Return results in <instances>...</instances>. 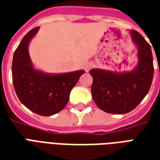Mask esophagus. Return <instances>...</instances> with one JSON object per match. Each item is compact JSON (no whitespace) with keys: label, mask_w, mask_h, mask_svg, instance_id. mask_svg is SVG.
<instances>
[{"label":"esophagus","mask_w":160,"mask_h":160,"mask_svg":"<svg viewBox=\"0 0 160 160\" xmlns=\"http://www.w3.org/2000/svg\"><path fill=\"white\" fill-rule=\"evenodd\" d=\"M93 67H94V64H93V63H88V64L84 66V69L86 72H88V71L91 70Z\"/></svg>","instance_id":"34e87169"}]
</instances>
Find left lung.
I'll list each match as a JSON object with an SVG mask.
<instances>
[{"label":"left lung","mask_w":160,"mask_h":160,"mask_svg":"<svg viewBox=\"0 0 160 160\" xmlns=\"http://www.w3.org/2000/svg\"><path fill=\"white\" fill-rule=\"evenodd\" d=\"M130 33L139 50V63L134 71L125 73L100 69L89 71L93 77V100L106 112H129L142 102L152 84L154 70L151 47L138 31L132 30Z\"/></svg>","instance_id":"8db88e82"}]
</instances>
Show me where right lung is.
Instances as JSON below:
<instances>
[{
	"instance_id": "right-lung-1",
	"label": "right lung",
	"mask_w": 160,
	"mask_h": 160,
	"mask_svg": "<svg viewBox=\"0 0 160 160\" xmlns=\"http://www.w3.org/2000/svg\"><path fill=\"white\" fill-rule=\"evenodd\" d=\"M39 27L28 32L15 50L12 66V83L19 101L28 109L42 116H51L66 107L72 88L84 71L48 75L31 65L28 45Z\"/></svg>"
}]
</instances>
